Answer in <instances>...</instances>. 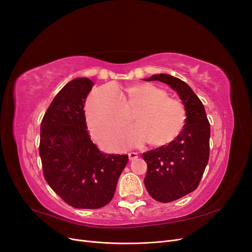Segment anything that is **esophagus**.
<instances>
[{
	"mask_svg": "<svg viewBox=\"0 0 252 252\" xmlns=\"http://www.w3.org/2000/svg\"><path fill=\"white\" fill-rule=\"evenodd\" d=\"M128 157H129V159H130V161H133V159L138 158V154H136V152H129Z\"/></svg>",
	"mask_w": 252,
	"mask_h": 252,
	"instance_id": "obj_1",
	"label": "esophagus"
}]
</instances>
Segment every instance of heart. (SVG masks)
<instances>
[{
    "label": "heart",
    "instance_id": "b5f03b06",
    "mask_svg": "<svg viewBox=\"0 0 252 252\" xmlns=\"http://www.w3.org/2000/svg\"><path fill=\"white\" fill-rule=\"evenodd\" d=\"M154 84H138L122 96L117 86L104 85L94 89L86 104L90 132L103 146L116 149L121 132L130 120L128 113L137 109L136 126L129 128L119 148L139 146L146 141L163 146L173 141L184 128L186 109L177 98Z\"/></svg>",
    "mask_w": 252,
    "mask_h": 252
}]
</instances>
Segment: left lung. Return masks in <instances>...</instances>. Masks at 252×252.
Segmentation results:
<instances>
[{"label":"left lung","instance_id":"1","mask_svg":"<svg viewBox=\"0 0 252 252\" xmlns=\"http://www.w3.org/2000/svg\"><path fill=\"white\" fill-rule=\"evenodd\" d=\"M178 93L186 109V123L168 145L143 154L147 163L144 184L152 199L169 203L192 192L200 184L209 159L210 124L204 105L187 84L170 74H155Z\"/></svg>","mask_w":252,"mask_h":252}]
</instances>
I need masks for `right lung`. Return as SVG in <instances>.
<instances>
[{"label": "right lung", "instance_id": "right-lung-1", "mask_svg": "<svg viewBox=\"0 0 252 252\" xmlns=\"http://www.w3.org/2000/svg\"><path fill=\"white\" fill-rule=\"evenodd\" d=\"M94 82L78 78L59 91L41 123L44 178L74 208L97 209L113 197L127 155L101 152L88 134L84 104Z\"/></svg>", "mask_w": 252, "mask_h": 252}]
</instances>
